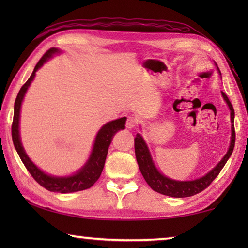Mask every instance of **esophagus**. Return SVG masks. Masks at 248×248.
<instances>
[{
	"label": "esophagus",
	"instance_id": "34e87169",
	"mask_svg": "<svg viewBox=\"0 0 248 248\" xmlns=\"http://www.w3.org/2000/svg\"><path fill=\"white\" fill-rule=\"evenodd\" d=\"M138 124V118L134 116H129L127 121H125V127L127 129H132Z\"/></svg>",
	"mask_w": 248,
	"mask_h": 248
}]
</instances>
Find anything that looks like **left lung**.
I'll list each match as a JSON object with an SVG mask.
<instances>
[{"instance_id": "1", "label": "left lung", "mask_w": 248, "mask_h": 248, "mask_svg": "<svg viewBox=\"0 0 248 248\" xmlns=\"http://www.w3.org/2000/svg\"><path fill=\"white\" fill-rule=\"evenodd\" d=\"M222 96H223L225 102L228 103L231 110V121H232V138H231V144L228 153L225 154V156L222 158V161L219 164H217L211 171H209L207 175L199 179L190 180V182H176V180L167 178L164 175L158 173L156 167L153 164L152 158H151L148 146H146L144 140L142 139V137L139 133H137L136 138H134V151H136L138 165H139L141 174L144 177L145 182L149 184V186L152 188L154 191L159 192V194L165 196L175 197V198L190 197L204 190L205 188L209 187V185L215 180L217 176L220 174V171L224 167L225 163L228 162L231 154H232L235 145L234 109L232 104H231L228 98V96H226L223 92H222Z\"/></svg>"}]
</instances>
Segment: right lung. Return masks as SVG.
Returning a JSON list of instances; mask_svg holds the SVG:
<instances>
[{"instance_id":"obj_1","label":"right lung","mask_w":248,"mask_h":248,"mask_svg":"<svg viewBox=\"0 0 248 248\" xmlns=\"http://www.w3.org/2000/svg\"><path fill=\"white\" fill-rule=\"evenodd\" d=\"M56 52H59L58 49L50 48L48 51L41 57L38 63L36 64L35 69H33V72L31 73V78L27 79V82L25 83L22 86V89L19 90L14 105V118L13 124H12V139H13L15 149L17 151V153L20 159H22V162L24 163L25 167H26L27 170L32 176V178L35 179L40 186H43L49 191L68 194V192L85 190L87 188H91L96 182H97V179L99 178V176L103 171L105 161H106V156L108 153V148L111 143L112 138H114L116 132H118L119 130L124 129L125 119L127 118L124 117V118L110 121V123L106 124L99 130L97 136H96L93 151H92L89 161H87L85 166H84L81 170L78 171L75 175L69 176V177H52V176H49L47 174H45L43 170H40L38 167L29 159L27 154L25 153L22 143H20L18 130L19 111L24 95L26 93L28 86L31 85L33 78H35L36 71L47 61L48 58L51 57L52 54Z\"/></svg>"}]
</instances>
